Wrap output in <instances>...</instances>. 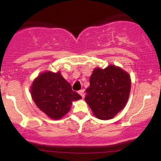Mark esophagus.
<instances>
[{"mask_svg": "<svg viewBox=\"0 0 161 161\" xmlns=\"http://www.w3.org/2000/svg\"><path fill=\"white\" fill-rule=\"evenodd\" d=\"M79 94L82 96V97H85V94H84V90H80V91H79Z\"/></svg>", "mask_w": 161, "mask_h": 161, "instance_id": "esophagus-1", "label": "esophagus"}]
</instances>
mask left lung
<instances>
[{"instance_id": "8db88e82", "label": "left lung", "mask_w": 161, "mask_h": 161, "mask_svg": "<svg viewBox=\"0 0 161 161\" xmlns=\"http://www.w3.org/2000/svg\"><path fill=\"white\" fill-rule=\"evenodd\" d=\"M130 88V76L119 67L96 68L90 77L85 100L97 118L109 119L124 108Z\"/></svg>"}]
</instances>
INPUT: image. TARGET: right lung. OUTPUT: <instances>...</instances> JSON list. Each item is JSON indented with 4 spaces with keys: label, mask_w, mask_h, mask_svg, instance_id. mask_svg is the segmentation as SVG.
Returning a JSON list of instances; mask_svg holds the SVG:
<instances>
[{
    "label": "right lung",
    "mask_w": 161,
    "mask_h": 161,
    "mask_svg": "<svg viewBox=\"0 0 161 161\" xmlns=\"http://www.w3.org/2000/svg\"><path fill=\"white\" fill-rule=\"evenodd\" d=\"M31 95L42 111L54 119L67 114L72 101L82 98L58 73L46 72L38 75L32 83Z\"/></svg>",
    "instance_id": "1"
}]
</instances>
